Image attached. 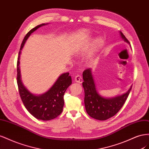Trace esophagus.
Masks as SVG:
<instances>
[{
    "instance_id": "1",
    "label": "esophagus",
    "mask_w": 149,
    "mask_h": 149,
    "mask_svg": "<svg viewBox=\"0 0 149 149\" xmlns=\"http://www.w3.org/2000/svg\"><path fill=\"white\" fill-rule=\"evenodd\" d=\"M74 81L78 83H81L83 82V79L80 75H76L74 78Z\"/></svg>"
}]
</instances>
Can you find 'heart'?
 I'll use <instances>...</instances> for the list:
<instances>
[{"instance_id":"heart-1","label":"heart","mask_w":149,"mask_h":149,"mask_svg":"<svg viewBox=\"0 0 149 149\" xmlns=\"http://www.w3.org/2000/svg\"><path fill=\"white\" fill-rule=\"evenodd\" d=\"M90 36L89 31L88 30H82L80 32L78 33V35L76 36L74 38V45L76 47H78L80 46L81 45V41L82 38H88ZM100 44V42L97 41V45H99Z\"/></svg>"}]
</instances>
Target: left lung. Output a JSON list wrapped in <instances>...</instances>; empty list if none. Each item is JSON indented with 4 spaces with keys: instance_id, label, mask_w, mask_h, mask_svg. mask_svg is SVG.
Segmentation results:
<instances>
[{
    "instance_id": "left-lung-1",
    "label": "left lung",
    "mask_w": 149,
    "mask_h": 149,
    "mask_svg": "<svg viewBox=\"0 0 149 149\" xmlns=\"http://www.w3.org/2000/svg\"><path fill=\"white\" fill-rule=\"evenodd\" d=\"M119 33L122 39L130 45L124 34L121 31ZM83 78L86 111L91 118L100 120H107L118 113L124 104L132 89L131 86L127 92L122 95L113 97H104L97 91L91 68L83 71Z\"/></svg>"
}]
</instances>
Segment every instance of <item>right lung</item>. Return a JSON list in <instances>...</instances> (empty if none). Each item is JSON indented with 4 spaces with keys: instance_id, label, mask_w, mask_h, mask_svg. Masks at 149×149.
Masks as SVG:
<instances>
[{
    "instance_id": "add662e5",
    "label": "right lung",
    "mask_w": 149,
    "mask_h": 149,
    "mask_svg": "<svg viewBox=\"0 0 149 149\" xmlns=\"http://www.w3.org/2000/svg\"><path fill=\"white\" fill-rule=\"evenodd\" d=\"M48 24L37 25L26 33L20 48L17 61V84L22 101L26 109L35 118L42 120H49L56 118L63 111L64 106V94L72 83L69 73L61 74L55 83L47 92L42 94L31 93L22 83L20 70V55L21 50L30 35L41 26Z\"/></svg>"
}]
</instances>
